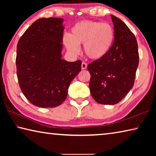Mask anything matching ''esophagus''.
I'll list each match as a JSON object with an SVG mask.
<instances>
[{"mask_svg": "<svg viewBox=\"0 0 156 156\" xmlns=\"http://www.w3.org/2000/svg\"><path fill=\"white\" fill-rule=\"evenodd\" d=\"M81 67L82 69H86L87 67V63L83 62L81 64Z\"/></svg>", "mask_w": 156, "mask_h": 156, "instance_id": "34e87169", "label": "esophagus"}]
</instances>
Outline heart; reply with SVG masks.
Here are the masks:
<instances>
[{
    "label": "heart",
    "instance_id": "heart-1",
    "mask_svg": "<svg viewBox=\"0 0 156 156\" xmlns=\"http://www.w3.org/2000/svg\"><path fill=\"white\" fill-rule=\"evenodd\" d=\"M114 38V30L109 23L83 20L73 26L69 36H65L63 41L72 54H78L79 46L83 44L84 51L89 58L100 60L109 53Z\"/></svg>",
    "mask_w": 156,
    "mask_h": 156
}]
</instances>
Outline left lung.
I'll list each match as a JSON object with an SVG mask.
<instances>
[{"mask_svg":"<svg viewBox=\"0 0 156 156\" xmlns=\"http://www.w3.org/2000/svg\"><path fill=\"white\" fill-rule=\"evenodd\" d=\"M115 38L109 53L87 66L92 97L102 105H115L133 87L139 63L135 36L122 20L111 15Z\"/></svg>","mask_w":156,"mask_h":156,"instance_id":"left-lung-1","label":"left lung"}]
</instances>
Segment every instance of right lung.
I'll return each mask as SVG.
<instances>
[{
    "label": "right lung",
    "mask_w": 156,
    "mask_h": 156,
    "mask_svg": "<svg viewBox=\"0 0 156 156\" xmlns=\"http://www.w3.org/2000/svg\"><path fill=\"white\" fill-rule=\"evenodd\" d=\"M63 18H39L20 37L16 64L21 91L36 107H56L81 71V60L62 58Z\"/></svg>",
    "instance_id": "right-lung-1"
}]
</instances>
